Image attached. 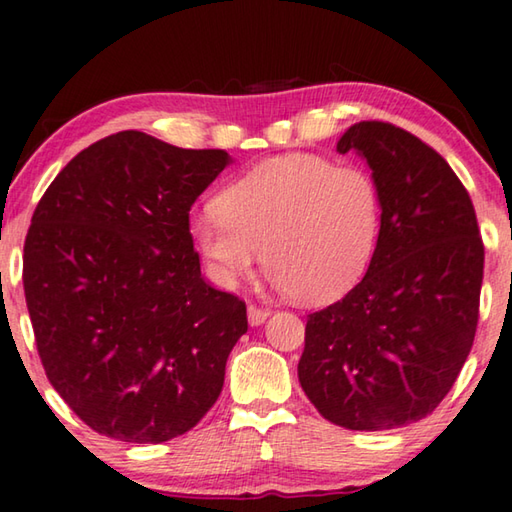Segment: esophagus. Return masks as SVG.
I'll use <instances>...</instances> for the list:
<instances>
[{"instance_id":"esophagus-1","label":"esophagus","mask_w":512,"mask_h":512,"mask_svg":"<svg viewBox=\"0 0 512 512\" xmlns=\"http://www.w3.org/2000/svg\"><path fill=\"white\" fill-rule=\"evenodd\" d=\"M267 315H270V311H267V308L254 306V304L247 306V317H249V324L251 326H261L267 320Z\"/></svg>"}]
</instances>
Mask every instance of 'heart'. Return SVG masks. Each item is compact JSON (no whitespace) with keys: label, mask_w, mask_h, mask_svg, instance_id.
Returning a JSON list of instances; mask_svg holds the SVG:
<instances>
[{"label":"heart","mask_w":512,"mask_h":512,"mask_svg":"<svg viewBox=\"0 0 512 512\" xmlns=\"http://www.w3.org/2000/svg\"><path fill=\"white\" fill-rule=\"evenodd\" d=\"M381 188L365 167L286 154L251 167L199 213L190 236L222 286L261 258L276 286L304 304L345 295L370 267L381 236Z\"/></svg>","instance_id":"obj_1"}]
</instances>
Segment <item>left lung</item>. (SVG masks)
<instances>
[{
  "instance_id": "left-lung-1",
  "label": "left lung",
  "mask_w": 512,
  "mask_h": 512,
  "mask_svg": "<svg viewBox=\"0 0 512 512\" xmlns=\"http://www.w3.org/2000/svg\"><path fill=\"white\" fill-rule=\"evenodd\" d=\"M381 188V236L363 281L308 315L299 383L324 420L388 431L433 413L472 349L483 240L467 190L413 133L358 122L338 140Z\"/></svg>"
}]
</instances>
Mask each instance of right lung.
<instances>
[{
	"instance_id": "right-lung-1",
	"label": "right lung",
	"mask_w": 512,
	"mask_h": 512,
	"mask_svg": "<svg viewBox=\"0 0 512 512\" xmlns=\"http://www.w3.org/2000/svg\"><path fill=\"white\" fill-rule=\"evenodd\" d=\"M231 156L120 131L45 190L24 240V297L45 374L92 431L158 445L217 401L247 306L208 286L190 208Z\"/></svg>"
}]
</instances>
